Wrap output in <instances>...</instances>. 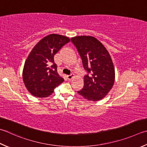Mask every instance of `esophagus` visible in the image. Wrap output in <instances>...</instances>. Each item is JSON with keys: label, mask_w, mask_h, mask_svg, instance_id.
Returning a JSON list of instances; mask_svg holds the SVG:
<instances>
[{"label": "esophagus", "mask_w": 147, "mask_h": 147, "mask_svg": "<svg viewBox=\"0 0 147 147\" xmlns=\"http://www.w3.org/2000/svg\"><path fill=\"white\" fill-rule=\"evenodd\" d=\"M74 77V74H70V75H67V78L69 80H71Z\"/></svg>", "instance_id": "1"}]
</instances>
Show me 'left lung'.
<instances>
[{"instance_id": "obj_1", "label": "left lung", "mask_w": 147, "mask_h": 147, "mask_svg": "<svg viewBox=\"0 0 147 147\" xmlns=\"http://www.w3.org/2000/svg\"><path fill=\"white\" fill-rule=\"evenodd\" d=\"M88 74L84 77V87L78 92L83 98L98 101L107 95L114 84L115 68L110 53L96 37L81 36L72 37Z\"/></svg>"}]
</instances>
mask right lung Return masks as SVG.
I'll use <instances>...</instances> for the list:
<instances>
[{
  "label": "right lung",
  "instance_id": "1",
  "mask_svg": "<svg viewBox=\"0 0 147 147\" xmlns=\"http://www.w3.org/2000/svg\"><path fill=\"white\" fill-rule=\"evenodd\" d=\"M69 41L67 37L52 34L43 37L32 48L25 60L23 80L34 96L48 97L55 88L64 82L57 73L54 55Z\"/></svg>",
  "mask_w": 147,
  "mask_h": 147
}]
</instances>
